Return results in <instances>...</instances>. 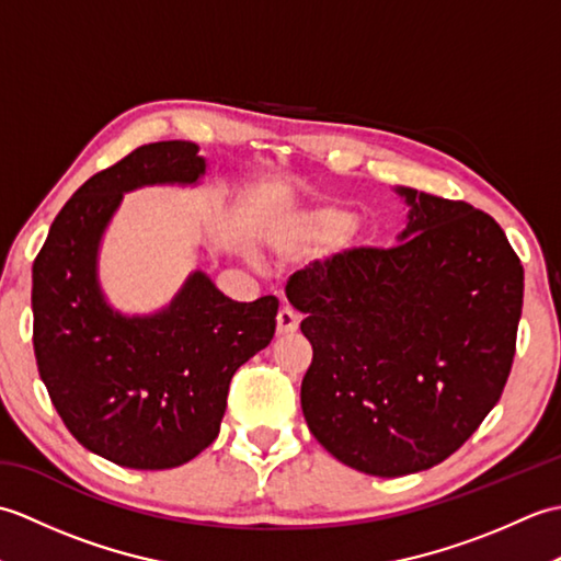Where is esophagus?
<instances>
[{
    "label": "esophagus",
    "mask_w": 561,
    "mask_h": 561,
    "mask_svg": "<svg viewBox=\"0 0 561 561\" xmlns=\"http://www.w3.org/2000/svg\"><path fill=\"white\" fill-rule=\"evenodd\" d=\"M299 330V316H296L291 308H279L277 313V335L284 337V335H291V332Z\"/></svg>",
    "instance_id": "esophagus-1"
}]
</instances>
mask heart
I'll return each instance as SVG.
<instances>
[{
    "instance_id": "obj_1",
    "label": "heart",
    "mask_w": 561,
    "mask_h": 561,
    "mask_svg": "<svg viewBox=\"0 0 561 561\" xmlns=\"http://www.w3.org/2000/svg\"><path fill=\"white\" fill-rule=\"evenodd\" d=\"M350 219V211L337 205H323L304 214L299 224V233L304 238H323L332 231H337L340 226Z\"/></svg>"
}]
</instances>
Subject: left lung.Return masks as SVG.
<instances>
[{
  "label": "left lung",
  "mask_w": 561,
  "mask_h": 561,
  "mask_svg": "<svg viewBox=\"0 0 561 561\" xmlns=\"http://www.w3.org/2000/svg\"><path fill=\"white\" fill-rule=\"evenodd\" d=\"M396 193L410 207L398 245L354 248L287 284L313 347L308 428L376 478L434 468L478 432L504 392L523 308V265L490 214Z\"/></svg>",
  "instance_id": "obj_1"
}]
</instances>
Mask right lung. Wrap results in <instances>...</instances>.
Instances as JSON below:
<instances>
[{
    "instance_id": "1",
    "label": "right lung",
    "mask_w": 561,
    "mask_h": 561,
    "mask_svg": "<svg viewBox=\"0 0 561 561\" xmlns=\"http://www.w3.org/2000/svg\"><path fill=\"white\" fill-rule=\"evenodd\" d=\"M193 141H153L91 175L33 262V350L57 414L83 448L135 470H169L219 436L231 378L274 337L279 301L238 304L193 272L153 316H123L99 284V245L123 195L195 185Z\"/></svg>"
}]
</instances>
